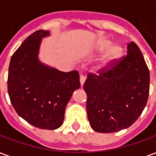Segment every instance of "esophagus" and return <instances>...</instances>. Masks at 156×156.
Returning a JSON list of instances; mask_svg holds the SVG:
<instances>
[{
	"mask_svg": "<svg viewBox=\"0 0 156 156\" xmlns=\"http://www.w3.org/2000/svg\"><path fill=\"white\" fill-rule=\"evenodd\" d=\"M79 80H80V83H81V85L83 86V83H84L85 80H86V78H85V76H83V75H80V78H79Z\"/></svg>",
	"mask_w": 156,
	"mask_h": 156,
	"instance_id": "esophagus-1",
	"label": "esophagus"
}]
</instances>
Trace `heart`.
<instances>
[{
	"label": "heart",
	"instance_id": "obj_1",
	"mask_svg": "<svg viewBox=\"0 0 156 156\" xmlns=\"http://www.w3.org/2000/svg\"><path fill=\"white\" fill-rule=\"evenodd\" d=\"M113 43L114 42L111 40L105 39L98 44V49L99 51H105L108 48H110L108 51L106 52V54L100 60V62L98 64V68L104 69V68H108L112 64L119 61L124 56V48L120 44H116L112 47Z\"/></svg>",
	"mask_w": 156,
	"mask_h": 156
}]
</instances>
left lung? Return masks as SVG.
Wrapping results in <instances>:
<instances>
[{
  "mask_svg": "<svg viewBox=\"0 0 156 156\" xmlns=\"http://www.w3.org/2000/svg\"><path fill=\"white\" fill-rule=\"evenodd\" d=\"M127 55L98 74L89 73L83 88L87 113L94 130L114 133L129 128L147 104L150 71L134 41L128 43Z\"/></svg>",
  "mask_w": 156,
  "mask_h": 156,
  "instance_id": "1",
  "label": "left lung"
}]
</instances>
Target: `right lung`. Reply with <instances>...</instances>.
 Returning a JSON list of instances; mask_svg holds the SVG:
<instances>
[{
  "label": "right lung",
  "mask_w": 156,
  "mask_h": 156,
  "mask_svg": "<svg viewBox=\"0 0 156 156\" xmlns=\"http://www.w3.org/2000/svg\"><path fill=\"white\" fill-rule=\"evenodd\" d=\"M49 34L43 30L33 32L13 53L7 88L19 116L39 129H56L63 123L66 106L80 82L77 70L64 73L38 60L41 38Z\"/></svg>",
  "instance_id": "1"
}]
</instances>
